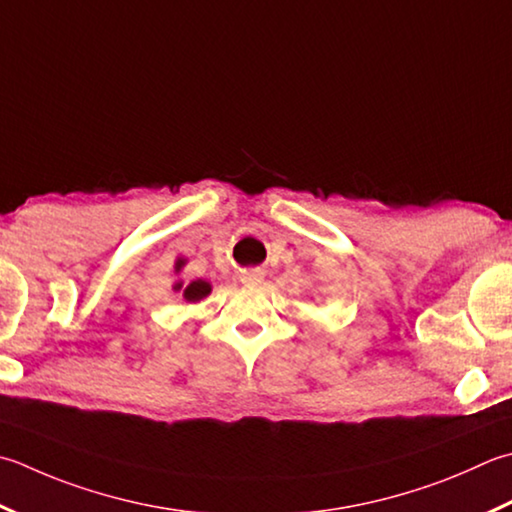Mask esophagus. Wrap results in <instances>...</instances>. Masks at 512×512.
Masks as SVG:
<instances>
[{
    "label": "esophagus",
    "instance_id": "obj_1",
    "mask_svg": "<svg viewBox=\"0 0 512 512\" xmlns=\"http://www.w3.org/2000/svg\"><path fill=\"white\" fill-rule=\"evenodd\" d=\"M239 279H242V284H246V286H259V284L264 282V270H259V268L242 270V275H239Z\"/></svg>",
    "mask_w": 512,
    "mask_h": 512
}]
</instances>
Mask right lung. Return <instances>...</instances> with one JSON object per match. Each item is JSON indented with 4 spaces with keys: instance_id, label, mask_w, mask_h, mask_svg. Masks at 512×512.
<instances>
[{
    "instance_id": "add662e5",
    "label": "right lung",
    "mask_w": 512,
    "mask_h": 512,
    "mask_svg": "<svg viewBox=\"0 0 512 512\" xmlns=\"http://www.w3.org/2000/svg\"><path fill=\"white\" fill-rule=\"evenodd\" d=\"M179 270H182V266H177V273H179ZM173 290H177V293L182 290L186 302L195 304V302H202L204 297H208L210 290H213V286H210L206 279H195V282H190L188 286H184V282H175Z\"/></svg>"
}]
</instances>
